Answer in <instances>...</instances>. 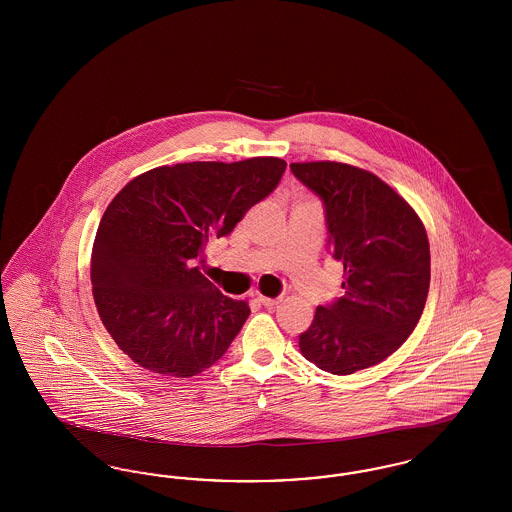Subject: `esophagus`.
Masks as SVG:
<instances>
[{
	"label": "esophagus",
	"mask_w": 512,
	"mask_h": 512,
	"mask_svg": "<svg viewBox=\"0 0 512 512\" xmlns=\"http://www.w3.org/2000/svg\"><path fill=\"white\" fill-rule=\"evenodd\" d=\"M257 299H259V303L265 305V307H276V305L282 301V297H265V295H259Z\"/></svg>",
	"instance_id": "obj_1"
}]
</instances>
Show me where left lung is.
<instances>
[{
	"mask_svg": "<svg viewBox=\"0 0 512 512\" xmlns=\"http://www.w3.org/2000/svg\"><path fill=\"white\" fill-rule=\"evenodd\" d=\"M326 211L343 263V297L320 305L299 336L303 357L330 374L382 363L413 334L430 288V244L413 207L376 174L336 161L292 163Z\"/></svg>",
	"mask_w": 512,
	"mask_h": 512,
	"instance_id": "1",
	"label": "left lung"
}]
</instances>
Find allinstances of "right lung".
<instances>
[{
	"mask_svg": "<svg viewBox=\"0 0 512 512\" xmlns=\"http://www.w3.org/2000/svg\"><path fill=\"white\" fill-rule=\"evenodd\" d=\"M286 161H195L130 180L105 209L92 249V293L111 338L151 372L190 378L215 365L249 317L194 267L278 186Z\"/></svg>",
	"mask_w": 512,
	"mask_h": 512,
	"instance_id": "add662e5",
	"label": "right lung"
}]
</instances>
